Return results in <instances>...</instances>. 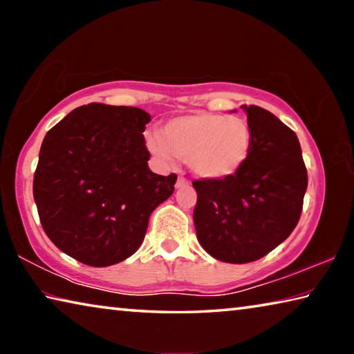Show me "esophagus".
I'll list each match as a JSON object with an SVG mask.
<instances>
[{
  "label": "esophagus",
  "mask_w": 354,
  "mask_h": 354,
  "mask_svg": "<svg viewBox=\"0 0 354 354\" xmlns=\"http://www.w3.org/2000/svg\"><path fill=\"white\" fill-rule=\"evenodd\" d=\"M187 185H189V181H187V179H185L184 176H179V178H178V181H176V185H175V187H176V189H183V187H187Z\"/></svg>",
  "instance_id": "obj_1"
}]
</instances>
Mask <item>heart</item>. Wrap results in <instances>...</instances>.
<instances>
[{"instance_id":"obj_1","label":"heart","mask_w":354,"mask_h":354,"mask_svg":"<svg viewBox=\"0 0 354 354\" xmlns=\"http://www.w3.org/2000/svg\"><path fill=\"white\" fill-rule=\"evenodd\" d=\"M154 156L189 162L190 170L205 179H223L242 169L251 149V129L245 118L221 113H190L165 123L164 137L147 134Z\"/></svg>"}]
</instances>
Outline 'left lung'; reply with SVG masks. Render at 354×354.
<instances>
[{
	"mask_svg": "<svg viewBox=\"0 0 354 354\" xmlns=\"http://www.w3.org/2000/svg\"><path fill=\"white\" fill-rule=\"evenodd\" d=\"M242 109L251 129L247 162L223 179L194 181L196 239L230 263L257 261L283 243L295 230L308 189L297 134L259 106Z\"/></svg>",
	"mask_w": 354,
	"mask_h": 354,
	"instance_id": "left-lung-1",
	"label": "left lung"
}]
</instances>
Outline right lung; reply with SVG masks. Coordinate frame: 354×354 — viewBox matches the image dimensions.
Here are the masks:
<instances>
[{"label":"right lung","instance_id":"obj_1","mask_svg":"<svg viewBox=\"0 0 354 354\" xmlns=\"http://www.w3.org/2000/svg\"><path fill=\"white\" fill-rule=\"evenodd\" d=\"M139 107L91 103L76 107L41 142L34 175L40 223L56 247L92 267L133 256L149 215L175 190L176 175L148 167Z\"/></svg>","mask_w":354,"mask_h":354}]
</instances>
